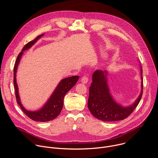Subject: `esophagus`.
I'll list each match as a JSON object with an SVG mask.
<instances>
[{"label":"esophagus","instance_id":"esophagus-1","mask_svg":"<svg viewBox=\"0 0 158 158\" xmlns=\"http://www.w3.org/2000/svg\"><path fill=\"white\" fill-rule=\"evenodd\" d=\"M81 82L83 83V84H86L87 82H88V77H86V76H83L81 79Z\"/></svg>","mask_w":158,"mask_h":158}]
</instances>
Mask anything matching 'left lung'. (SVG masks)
<instances>
[{
	"instance_id": "1",
	"label": "left lung",
	"mask_w": 158,
	"mask_h": 158,
	"mask_svg": "<svg viewBox=\"0 0 158 158\" xmlns=\"http://www.w3.org/2000/svg\"><path fill=\"white\" fill-rule=\"evenodd\" d=\"M141 91L139 96L131 105L123 106L112 97L108 84L107 71L96 70L93 74V82L89 87L88 108L98 119L104 122L118 121L126 119L138 105L143 94V69L140 64Z\"/></svg>"
}]
</instances>
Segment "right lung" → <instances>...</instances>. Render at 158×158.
I'll return each instance as SVG.
<instances>
[{"label":"right lung","mask_w":158,"mask_h":158,"mask_svg":"<svg viewBox=\"0 0 158 158\" xmlns=\"http://www.w3.org/2000/svg\"><path fill=\"white\" fill-rule=\"evenodd\" d=\"M44 34H42L37 36L34 40L28 42L23 48L22 52L19 53L16 59L14 68V84L15 91V97L17 104L19 105L24 113L31 119L39 122H47L56 118L62 110L64 104V98L66 93L76 85L79 77L78 76L66 77L62 79L56 87L50 98L39 109L36 110H27L22 104L19 94V88L16 81V73L18 65L20 63L21 57L24 54V51L29 49L36 42L41 38Z\"/></svg>","instance_id":"1"}]
</instances>
